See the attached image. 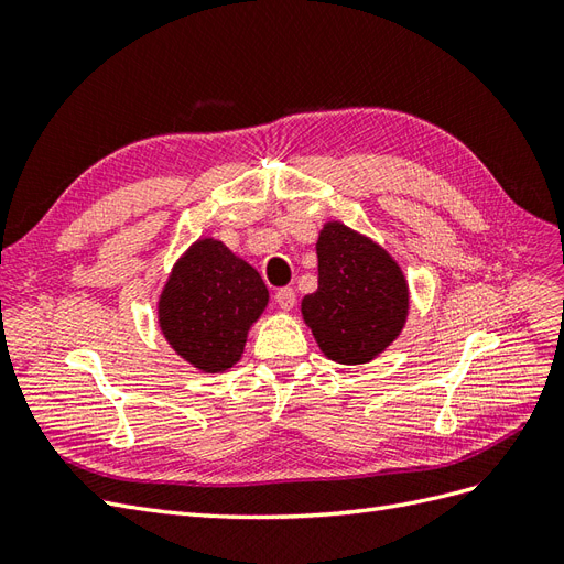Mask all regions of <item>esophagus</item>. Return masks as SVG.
Instances as JSON below:
<instances>
[{"instance_id": "esophagus-1", "label": "esophagus", "mask_w": 564, "mask_h": 564, "mask_svg": "<svg viewBox=\"0 0 564 564\" xmlns=\"http://www.w3.org/2000/svg\"><path fill=\"white\" fill-rule=\"evenodd\" d=\"M275 303L280 305L282 311H292L294 305H296V292L292 286H282V289H278L275 292Z\"/></svg>"}]
</instances>
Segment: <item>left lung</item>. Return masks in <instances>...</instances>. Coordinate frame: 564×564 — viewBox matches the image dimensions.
Listing matches in <instances>:
<instances>
[{
    "label": "left lung",
    "instance_id": "8db88e82",
    "mask_svg": "<svg viewBox=\"0 0 564 564\" xmlns=\"http://www.w3.org/2000/svg\"><path fill=\"white\" fill-rule=\"evenodd\" d=\"M406 282L398 263L344 224H327L317 240V292L301 313L322 352L338 365H365L404 327Z\"/></svg>",
    "mask_w": 564,
    "mask_h": 564
}]
</instances>
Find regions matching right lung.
I'll list each match as a JSON object with an SVG mask.
<instances>
[{"mask_svg":"<svg viewBox=\"0 0 564 564\" xmlns=\"http://www.w3.org/2000/svg\"><path fill=\"white\" fill-rule=\"evenodd\" d=\"M268 305V289L247 261L216 240H199L174 265L162 299L160 327L172 348L202 371L240 360L247 332Z\"/></svg>","mask_w":564,"mask_h":564,"instance_id":"1","label":"right lung"}]
</instances>
